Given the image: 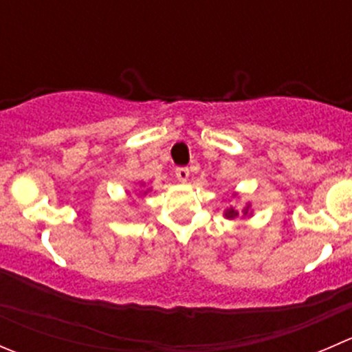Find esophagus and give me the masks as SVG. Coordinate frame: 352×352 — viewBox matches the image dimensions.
<instances>
[{
    "label": "esophagus",
    "instance_id": "1",
    "mask_svg": "<svg viewBox=\"0 0 352 352\" xmlns=\"http://www.w3.org/2000/svg\"><path fill=\"white\" fill-rule=\"evenodd\" d=\"M189 175H190V172H189V168H187V166H179V168L175 170V177H177V180H179V182H187Z\"/></svg>",
    "mask_w": 352,
    "mask_h": 352
}]
</instances>
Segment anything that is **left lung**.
Returning <instances> with one entry per match:
<instances>
[{
	"label": "left lung",
	"instance_id": "obj_1",
	"mask_svg": "<svg viewBox=\"0 0 352 352\" xmlns=\"http://www.w3.org/2000/svg\"><path fill=\"white\" fill-rule=\"evenodd\" d=\"M248 211H250V204L247 206V208L243 209V214L247 216L248 214ZM225 218H228V219H235V218H239V211H236L235 208H228L225 211Z\"/></svg>",
	"mask_w": 352,
	"mask_h": 352
}]
</instances>
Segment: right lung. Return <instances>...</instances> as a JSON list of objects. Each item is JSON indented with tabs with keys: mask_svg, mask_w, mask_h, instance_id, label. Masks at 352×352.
Segmentation results:
<instances>
[{
	"mask_svg": "<svg viewBox=\"0 0 352 352\" xmlns=\"http://www.w3.org/2000/svg\"><path fill=\"white\" fill-rule=\"evenodd\" d=\"M144 194H146V192H144Z\"/></svg>",
	"mask_w": 352,
	"mask_h": 352,
	"instance_id": "add662e5",
	"label": "right lung"
}]
</instances>
